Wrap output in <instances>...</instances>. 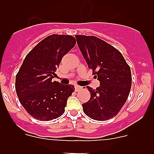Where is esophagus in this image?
I'll return each mask as SVG.
<instances>
[{
	"mask_svg": "<svg viewBox=\"0 0 154 154\" xmlns=\"http://www.w3.org/2000/svg\"><path fill=\"white\" fill-rule=\"evenodd\" d=\"M82 89L81 86H79V85H75V92H79V91H80L81 89Z\"/></svg>",
	"mask_w": 154,
	"mask_h": 154,
	"instance_id": "34e87169",
	"label": "esophagus"
}]
</instances>
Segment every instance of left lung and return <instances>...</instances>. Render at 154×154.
<instances>
[{"instance_id": "1", "label": "left lung", "mask_w": 154, "mask_h": 154, "mask_svg": "<svg viewBox=\"0 0 154 154\" xmlns=\"http://www.w3.org/2000/svg\"><path fill=\"white\" fill-rule=\"evenodd\" d=\"M88 67L100 82L96 89L87 86L91 97L82 104L91 119L108 120L119 113L126 103L132 85L130 67L116 48L96 36L75 35Z\"/></svg>"}]
</instances>
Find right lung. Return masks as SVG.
Listing matches in <instances>:
<instances>
[{"label":"right lung","mask_w":154,"mask_h":154,"mask_svg":"<svg viewBox=\"0 0 154 154\" xmlns=\"http://www.w3.org/2000/svg\"><path fill=\"white\" fill-rule=\"evenodd\" d=\"M74 37H46L28 53L16 75L17 97L28 114L41 121L59 117L65 112L74 85L52 82L62 57L75 46Z\"/></svg>","instance_id":"right-lung-1"}]
</instances>
